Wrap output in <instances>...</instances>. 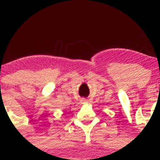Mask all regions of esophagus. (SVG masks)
Here are the masks:
<instances>
[{
	"label": "esophagus",
	"instance_id": "obj_1",
	"mask_svg": "<svg viewBox=\"0 0 160 160\" xmlns=\"http://www.w3.org/2000/svg\"><path fill=\"white\" fill-rule=\"evenodd\" d=\"M80 102H81L82 104H85L86 102H88V100L86 98H81V100H80Z\"/></svg>",
	"mask_w": 160,
	"mask_h": 160
}]
</instances>
